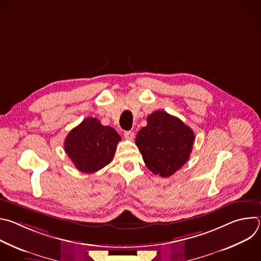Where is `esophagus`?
Returning <instances> with one entry per match:
<instances>
[{"label": "esophagus", "instance_id": "34e87169", "mask_svg": "<svg viewBox=\"0 0 261 261\" xmlns=\"http://www.w3.org/2000/svg\"><path fill=\"white\" fill-rule=\"evenodd\" d=\"M124 136H125V138H127L129 140H133L134 139V132H132V131H125L124 132Z\"/></svg>", "mask_w": 261, "mask_h": 261}]
</instances>
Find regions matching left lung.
Here are the masks:
<instances>
[{
    "mask_svg": "<svg viewBox=\"0 0 261 261\" xmlns=\"http://www.w3.org/2000/svg\"><path fill=\"white\" fill-rule=\"evenodd\" d=\"M146 122L135 143L146 167L154 174L168 177L188 161L195 135L178 118L163 110L147 116Z\"/></svg>",
    "mask_w": 261,
    "mask_h": 261,
    "instance_id": "left-lung-1",
    "label": "left lung"
}]
</instances>
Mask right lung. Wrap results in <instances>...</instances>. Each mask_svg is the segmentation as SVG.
Returning <instances> with one entry per match:
<instances>
[{"instance_id": "right-lung-1", "label": "right lung", "mask_w": 261, "mask_h": 261, "mask_svg": "<svg viewBox=\"0 0 261 261\" xmlns=\"http://www.w3.org/2000/svg\"><path fill=\"white\" fill-rule=\"evenodd\" d=\"M121 136L98 119L87 118L67 135L64 147L75 167L85 173L100 170L114 158Z\"/></svg>"}]
</instances>
